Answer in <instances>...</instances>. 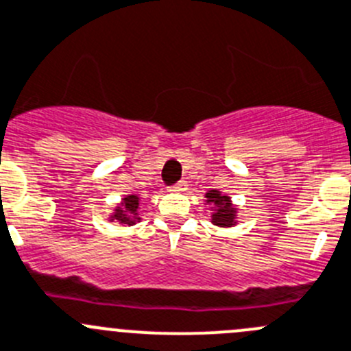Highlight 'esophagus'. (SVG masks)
I'll use <instances>...</instances> for the list:
<instances>
[{"instance_id": "34e87169", "label": "esophagus", "mask_w": 351, "mask_h": 351, "mask_svg": "<svg viewBox=\"0 0 351 351\" xmlns=\"http://www.w3.org/2000/svg\"><path fill=\"white\" fill-rule=\"evenodd\" d=\"M171 190H175V192H185L186 190V182H178V183H175V185L171 186Z\"/></svg>"}]
</instances>
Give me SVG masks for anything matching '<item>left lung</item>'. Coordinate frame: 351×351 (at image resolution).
I'll return each instance as SVG.
<instances>
[{"label": "left lung", "mask_w": 351, "mask_h": 351, "mask_svg": "<svg viewBox=\"0 0 351 351\" xmlns=\"http://www.w3.org/2000/svg\"><path fill=\"white\" fill-rule=\"evenodd\" d=\"M207 202H210L213 206H216V213L213 214V223L217 224V226H231L234 223V207L231 206L230 199L226 195H221L217 190H209L206 193Z\"/></svg>", "instance_id": "obj_1"}]
</instances>
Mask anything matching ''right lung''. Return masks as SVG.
<instances>
[{
  "label": "right lung",
  "mask_w": 351,
  "mask_h": 351,
  "mask_svg": "<svg viewBox=\"0 0 351 351\" xmlns=\"http://www.w3.org/2000/svg\"><path fill=\"white\" fill-rule=\"evenodd\" d=\"M137 209H138V197L137 195H128L123 199V207H118L114 210L113 219L120 221L123 224H134L135 221L141 219L137 217Z\"/></svg>",
  "instance_id": "1"
}]
</instances>
